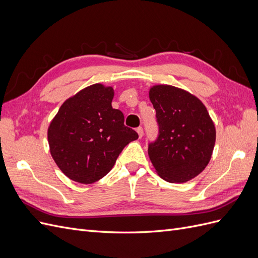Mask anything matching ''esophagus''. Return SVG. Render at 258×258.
<instances>
[{"label": "esophagus", "instance_id": "1", "mask_svg": "<svg viewBox=\"0 0 258 258\" xmlns=\"http://www.w3.org/2000/svg\"><path fill=\"white\" fill-rule=\"evenodd\" d=\"M137 132H138V135H139L140 138L143 137L144 132H143V128H142V127H138V128H137Z\"/></svg>", "mask_w": 258, "mask_h": 258}]
</instances>
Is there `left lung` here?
Here are the masks:
<instances>
[{
    "label": "left lung",
    "mask_w": 258,
    "mask_h": 258,
    "mask_svg": "<svg viewBox=\"0 0 258 258\" xmlns=\"http://www.w3.org/2000/svg\"><path fill=\"white\" fill-rule=\"evenodd\" d=\"M158 138L148 144V156L160 177L185 183L206 169L213 153L216 131L201 101L170 85L150 89Z\"/></svg>",
    "instance_id": "1"
}]
</instances>
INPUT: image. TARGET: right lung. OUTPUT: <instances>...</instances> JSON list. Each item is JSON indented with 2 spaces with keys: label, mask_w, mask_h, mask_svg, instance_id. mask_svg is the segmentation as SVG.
<instances>
[{
  "label": "right lung",
  "mask_w": 258,
  "mask_h": 258,
  "mask_svg": "<svg viewBox=\"0 0 258 258\" xmlns=\"http://www.w3.org/2000/svg\"><path fill=\"white\" fill-rule=\"evenodd\" d=\"M114 89L93 84L69 98L48 127L50 154L69 178L91 184L114 167L123 147L139 138L112 107Z\"/></svg>",
  "instance_id": "obj_1"
}]
</instances>
